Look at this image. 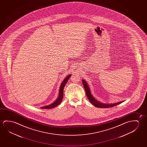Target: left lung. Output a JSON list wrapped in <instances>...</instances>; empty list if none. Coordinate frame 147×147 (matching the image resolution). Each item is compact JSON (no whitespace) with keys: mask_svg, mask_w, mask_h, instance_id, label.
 <instances>
[{"mask_svg":"<svg viewBox=\"0 0 147 147\" xmlns=\"http://www.w3.org/2000/svg\"><path fill=\"white\" fill-rule=\"evenodd\" d=\"M82 83L84 84V90L86 91V95H87V97L89 99L90 101L91 102L92 104H93L94 106L98 107V108H111V107H113L114 106H115L117 105H119V104H121V102H123V101H120L118 103H115V104H102L100 102L96 100L94 98L93 96L92 95L91 93L90 92V90L89 88L88 85L87 84V83L86 82H85L84 80H82Z\"/></svg>","mask_w":147,"mask_h":147,"instance_id":"left-lung-1","label":"left lung"}]
</instances>
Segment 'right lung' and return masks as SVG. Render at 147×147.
Here are the masks:
<instances>
[{
	"instance_id": "add662e5",
	"label": "right lung",
	"mask_w": 147,
	"mask_h": 147,
	"mask_svg": "<svg viewBox=\"0 0 147 147\" xmlns=\"http://www.w3.org/2000/svg\"><path fill=\"white\" fill-rule=\"evenodd\" d=\"M71 76V74L68 75L67 77H66L65 80L63 81V82L61 83V84L60 86V89H59V96H58V98L57 99V100L54 102H53V104H51L50 105L41 107V109L53 108H54V107H55L56 106H58V105H59L60 104V102H61L62 100H63L64 87L65 86V84H66L67 82V80L69 79V78H70Z\"/></svg>"
}]
</instances>
